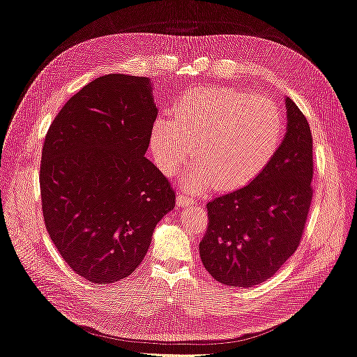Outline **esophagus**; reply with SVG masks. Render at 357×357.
Wrapping results in <instances>:
<instances>
[{
  "instance_id": "obj_1",
  "label": "esophagus",
  "mask_w": 357,
  "mask_h": 357,
  "mask_svg": "<svg viewBox=\"0 0 357 357\" xmlns=\"http://www.w3.org/2000/svg\"><path fill=\"white\" fill-rule=\"evenodd\" d=\"M193 202V198L188 197L186 193H180L178 192V197H177V207H186V205H190Z\"/></svg>"
}]
</instances>
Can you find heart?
I'll use <instances>...</instances> for the list:
<instances>
[{
  "label": "heart",
  "instance_id": "obj_1",
  "mask_svg": "<svg viewBox=\"0 0 357 357\" xmlns=\"http://www.w3.org/2000/svg\"><path fill=\"white\" fill-rule=\"evenodd\" d=\"M283 132L277 105L261 95L231 88H199L183 93L176 117L158 114L149 143L155 164L176 174L192 156L199 164L183 177L190 190L215 183L220 190L236 189L261 172L275 155Z\"/></svg>",
  "mask_w": 357,
  "mask_h": 357
}]
</instances>
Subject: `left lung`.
Listing matches in <instances>:
<instances>
[{
	"label": "left lung",
	"mask_w": 357,
	"mask_h": 357,
	"mask_svg": "<svg viewBox=\"0 0 357 357\" xmlns=\"http://www.w3.org/2000/svg\"><path fill=\"white\" fill-rule=\"evenodd\" d=\"M286 110V135L266 167L244 188L207 204L199 255L211 277L226 286L266 282L302 238L312 199V137L290 98Z\"/></svg>",
	"instance_id": "1"
}]
</instances>
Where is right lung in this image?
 <instances>
[{
	"label": "right lung",
	"instance_id": "right-lung-1",
	"mask_svg": "<svg viewBox=\"0 0 357 357\" xmlns=\"http://www.w3.org/2000/svg\"><path fill=\"white\" fill-rule=\"evenodd\" d=\"M152 89L147 77L95 79L62 107L43 144L46 229L73 271L96 284L131 275L176 205L169 181L144 158L158 116Z\"/></svg>",
	"mask_w": 357,
	"mask_h": 357
}]
</instances>
